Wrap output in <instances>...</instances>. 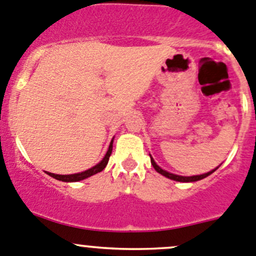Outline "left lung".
<instances>
[{"mask_svg": "<svg viewBox=\"0 0 256 256\" xmlns=\"http://www.w3.org/2000/svg\"><path fill=\"white\" fill-rule=\"evenodd\" d=\"M150 157H151V156H150ZM151 164H152V166H154V168L156 170V171L158 172V174H161L162 176H164V177L170 178V180H177V182H196V180H203V178L208 177L209 174H213L214 171H216V168H218V167H216V170H213V171L208 172V174H200V176H190V177H184V176H178V174H170V172H167V171H164V170H162L161 167H160L158 164H157L156 162L154 161V158H152V157H151Z\"/></svg>", "mask_w": 256, "mask_h": 256, "instance_id": "1", "label": "left lung"}]
</instances>
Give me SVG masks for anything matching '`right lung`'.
<instances>
[{
	"mask_svg": "<svg viewBox=\"0 0 256 256\" xmlns=\"http://www.w3.org/2000/svg\"><path fill=\"white\" fill-rule=\"evenodd\" d=\"M112 141H114V138H112ZM112 141L110 142L109 150H108V152H106V154H105L104 158H102L99 164H95L94 167H92V168L86 170V171H84V172H80V174H49V172H47V174H49L50 177L56 178V180H62V182H78V180H85V178L92 176V174H96L98 172H102V170L106 167L108 162H109V157H110V154H112Z\"/></svg>",
	"mask_w": 256,
	"mask_h": 256,
	"instance_id": "right-lung-1",
	"label": "right lung"
}]
</instances>
